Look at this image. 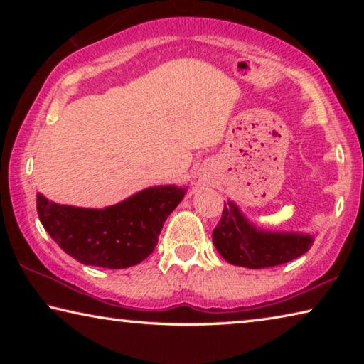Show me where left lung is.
Returning a JSON list of instances; mask_svg holds the SVG:
<instances>
[{"label": "left lung", "instance_id": "obj_1", "mask_svg": "<svg viewBox=\"0 0 364 364\" xmlns=\"http://www.w3.org/2000/svg\"><path fill=\"white\" fill-rule=\"evenodd\" d=\"M212 239L218 254L228 263L252 269L278 267L295 260L315 242L310 234L258 230L231 200L225 204Z\"/></svg>", "mask_w": 364, "mask_h": 364}]
</instances>
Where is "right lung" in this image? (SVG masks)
Returning a JSON list of instances; mask_svg holds the SVG:
<instances>
[{
	"mask_svg": "<svg viewBox=\"0 0 364 364\" xmlns=\"http://www.w3.org/2000/svg\"><path fill=\"white\" fill-rule=\"evenodd\" d=\"M186 188L154 186L106 208L59 205L36 194L41 225L65 254L91 267L120 269L138 264L156 249L168 215Z\"/></svg>",
	"mask_w": 364,
	"mask_h": 364,
	"instance_id": "right-lung-1",
	"label": "right lung"
}]
</instances>
